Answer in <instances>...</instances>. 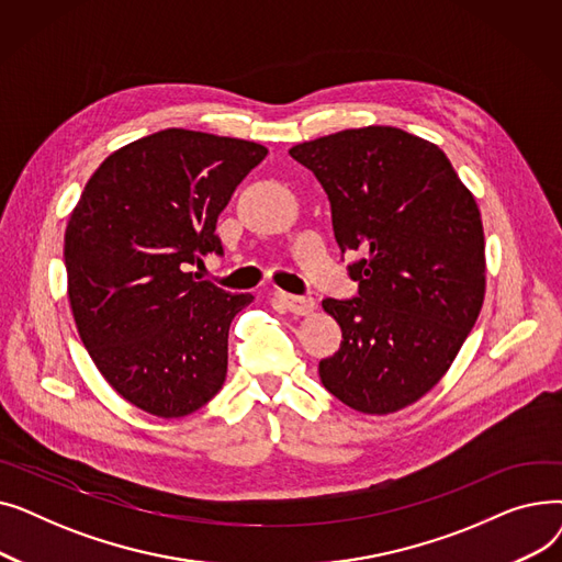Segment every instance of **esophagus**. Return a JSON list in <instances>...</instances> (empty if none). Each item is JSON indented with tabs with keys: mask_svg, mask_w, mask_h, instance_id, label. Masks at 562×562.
<instances>
[{
	"mask_svg": "<svg viewBox=\"0 0 562 562\" xmlns=\"http://www.w3.org/2000/svg\"><path fill=\"white\" fill-rule=\"evenodd\" d=\"M280 301L284 303V307H286L289 312L299 314V316H307V314H312L314 307H316L314 299H307V296H291V293H282Z\"/></svg>",
	"mask_w": 562,
	"mask_h": 562,
	"instance_id": "1",
	"label": "esophagus"
}]
</instances>
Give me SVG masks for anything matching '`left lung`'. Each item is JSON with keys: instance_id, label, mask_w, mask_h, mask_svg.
<instances>
[{"instance_id": "obj_1", "label": "left lung", "mask_w": 562, "mask_h": 562, "mask_svg": "<svg viewBox=\"0 0 562 562\" xmlns=\"http://www.w3.org/2000/svg\"><path fill=\"white\" fill-rule=\"evenodd\" d=\"M333 210L335 239L360 259L350 301L326 299L341 346L318 362L323 387L364 415H390L430 392L483 307L479 204L447 155L398 127L344 130L293 145Z\"/></svg>"}]
</instances>
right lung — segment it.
<instances>
[{
    "mask_svg": "<svg viewBox=\"0 0 562 562\" xmlns=\"http://www.w3.org/2000/svg\"><path fill=\"white\" fill-rule=\"evenodd\" d=\"M263 145L164 130L109 155L66 227L68 299L109 385L155 417H187L225 382L229 323L252 303L198 282L187 263L223 255L218 214Z\"/></svg>",
    "mask_w": 562,
    "mask_h": 562,
    "instance_id": "right-lung-1",
    "label": "right lung"
}]
</instances>
